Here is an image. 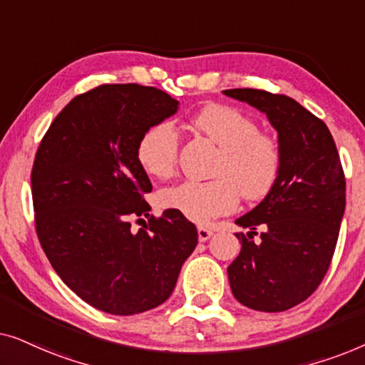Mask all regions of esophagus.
I'll list each match as a JSON object with an SVG mask.
<instances>
[{"label": "esophagus", "instance_id": "obj_1", "mask_svg": "<svg viewBox=\"0 0 365 365\" xmlns=\"http://www.w3.org/2000/svg\"><path fill=\"white\" fill-rule=\"evenodd\" d=\"M212 231L211 229H207V227H204V226H199L197 227V237H199V241L201 242H206L207 239H211L212 237Z\"/></svg>", "mask_w": 365, "mask_h": 365}]
</instances>
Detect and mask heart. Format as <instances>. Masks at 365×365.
<instances>
[{
	"mask_svg": "<svg viewBox=\"0 0 365 365\" xmlns=\"http://www.w3.org/2000/svg\"><path fill=\"white\" fill-rule=\"evenodd\" d=\"M199 131L222 149L211 181H184L159 194L164 209L189 221L209 222L232 212L239 199L259 201L272 191L282 171L281 144L259 129L256 119L224 104L204 108L192 119ZM138 159L151 176L171 178L179 161V134L171 123H158L139 139Z\"/></svg>",
	"mask_w": 365,
	"mask_h": 365,
	"instance_id": "1",
	"label": "heart"
}]
</instances>
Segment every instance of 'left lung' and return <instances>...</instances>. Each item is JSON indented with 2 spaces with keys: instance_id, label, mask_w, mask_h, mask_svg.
Returning <instances> with one entry per match:
<instances>
[{
  "instance_id": "obj_1",
  "label": "left lung",
  "mask_w": 365,
  "mask_h": 365,
  "mask_svg": "<svg viewBox=\"0 0 365 365\" xmlns=\"http://www.w3.org/2000/svg\"><path fill=\"white\" fill-rule=\"evenodd\" d=\"M267 114L279 133L282 171L266 199L236 224L241 252L227 267L234 297L262 312L306 301L331 266L346 209V176L326 123L286 94L226 89ZM262 239L253 242L257 229Z\"/></svg>"
}]
</instances>
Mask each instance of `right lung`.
<instances>
[{
	"label": "right lung",
	"mask_w": 365,
	"mask_h": 365,
	"mask_svg": "<svg viewBox=\"0 0 365 365\" xmlns=\"http://www.w3.org/2000/svg\"><path fill=\"white\" fill-rule=\"evenodd\" d=\"M178 101L141 84H101L73 98L34 156V226L71 291L99 311L133 316L171 296L197 229L166 209L156 217L138 159L139 139L173 116ZM148 217L136 233L130 219Z\"/></svg>",
	"instance_id": "1"
}]
</instances>
